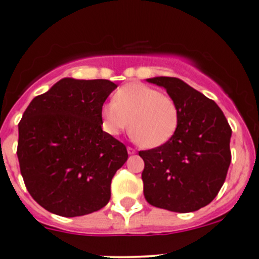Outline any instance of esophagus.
Returning a JSON list of instances; mask_svg holds the SVG:
<instances>
[{
    "mask_svg": "<svg viewBox=\"0 0 259 259\" xmlns=\"http://www.w3.org/2000/svg\"><path fill=\"white\" fill-rule=\"evenodd\" d=\"M127 153H129L130 155H133V154L137 153V150H135L134 148H132V146H127Z\"/></svg>",
    "mask_w": 259,
    "mask_h": 259,
    "instance_id": "1",
    "label": "esophagus"
}]
</instances>
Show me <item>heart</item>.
Masks as SVG:
<instances>
[{
    "label": "heart",
    "mask_w": 259,
    "mask_h": 259,
    "mask_svg": "<svg viewBox=\"0 0 259 259\" xmlns=\"http://www.w3.org/2000/svg\"><path fill=\"white\" fill-rule=\"evenodd\" d=\"M103 126L110 135L129 127L133 139L144 148H158L171 139L179 122L177 103L169 95L140 82L117 89L113 103L101 108Z\"/></svg>",
    "instance_id": "1"
}]
</instances>
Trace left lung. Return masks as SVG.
I'll use <instances>...</instances> for the list:
<instances>
[{"label":"left lung","mask_w":259,"mask_h":259,"mask_svg":"<svg viewBox=\"0 0 259 259\" xmlns=\"http://www.w3.org/2000/svg\"><path fill=\"white\" fill-rule=\"evenodd\" d=\"M179 111L176 134L158 148L140 150L144 197L156 208L188 213L209 204L221 190L232 160V129L213 100L177 77H153Z\"/></svg>","instance_id":"8db88e82"}]
</instances>
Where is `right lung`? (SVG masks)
<instances>
[{
    "instance_id": "add662e5",
    "label": "right lung",
    "mask_w": 259,
    "mask_h": 259,
    "mask_svg": "<svg viewBox=\"0 0 259 259\" xmlns=\"http://www.w3.org/2000/svg\"><path fill=\"white\" fill-rule=\"evenodd\" d=\"M110 80H60L33 99L18 122L17 158L31 197L46 210L79 217L105 207L126 146L103 132Z\"/></svg>"
}]
</instances>
